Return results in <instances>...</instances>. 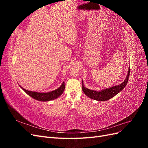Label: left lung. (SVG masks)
Masks as SVG:
<instances>
[{"label":"left lung","mask_w":148,"mask_h":148,"mask_svg":"<svg viewBox=\"0 0 148 148\" xmlns=\"http://www.w3.org/2000/svg\"><path fill=\"white\" fill-rule=\"evenodd\" d=\"M130 73V66L128 69V71L126 79H125V80L122 83H121L120 84L118 85V86L107 88L101 91H96L95 90H91V89L86 88L84 86L83 82L82 81V90L85 95L89 98H91V99L99 101H107L110 99V98L114 97L116 95H117L119 92L122 91L125 87L128 81Z\"/></svg>","instance_id":"left-lung-1"}]
</instances>
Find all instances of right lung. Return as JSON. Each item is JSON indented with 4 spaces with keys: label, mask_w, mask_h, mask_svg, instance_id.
Listing matches in <instances>:
<instances>
[{
    "label": "right lung",
    "mask_w": 148,
    "mask_h": 148,
    "mask_svg": "<svg viewBox=\"0 0 148 148\" xmlns=\"http://www.w3.org/2000/svg\"><path fill=\"white\" fill-rule=\"evenodd\" d=\"M23 91L28 94L29 96L34 98V99L39 101H49L56 99L63 93L65 89V83L63 82L61 86L56 90L49 92H38L34 91H30L26 90L25 89L21 87Z\"/></svg>",
    "instance_id": "add662e5"
}]
</instances>
